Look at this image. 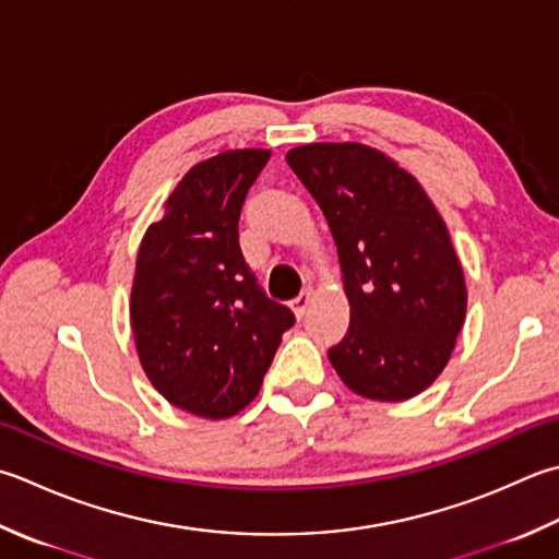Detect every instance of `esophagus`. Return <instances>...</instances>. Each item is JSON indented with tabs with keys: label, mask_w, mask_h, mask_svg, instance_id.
<instances>
[{
	"label": "esophagus",
	"mask_w": 559,
	"mask_h": 559,
	"mask_svg": "<svg viewBox=\"0 0 559 559\" xmlns=\"http://www.w3.org/2000/svg\"><path fill=\"white\" fill-rule=\"evenodd\" d=\"M310 302H312V298H310V293L305 290V293H300L298 298L293 300V312L298 314V317H305V312H308V308H310Z\"/></svg>",
	"instance_id": "obj_1"
}]
</instances>
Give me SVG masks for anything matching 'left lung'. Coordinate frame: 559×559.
I'll return each instance as SVG.
<instances>
[{
  "label": "left lung",
  "instance_id": "obj_1",
  "mask_svg": "<svg viewBox=\"0 0 559 559\" xmlns=\"http://www.w3.org/2000/svg\"><path fill=\"white\" fill-rule=\"evenodd\" d=\"M332 229L352 324L332 346L356 395L400 402L439 378L467 308L461 261L409 171L358 142H314L286 155Z\"/></svg>",
  "mask_w": 559,
  "mask_h": 559
}]
</instances>
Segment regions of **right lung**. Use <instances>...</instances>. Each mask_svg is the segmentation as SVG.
Returning <instances> with one entry per match:
<instances>
[{
    "label": "right lung",
    "instance_id": "add662e5",
    "mask_svg": "<svg viewBox=\"0 0 559 559\" xmlns=\"http://www.w3.org/2000/svg\"><path fill=\"white\" fill-rule=\"evenodd\" d=\"M269 157L229 150L195 164L138 251L130 322L140 364L162 397L195 417L245 409L295 324L239 249V213Z\"/></svg>",
    "mask_w": 559,
    "mask_h": 559
}]
</instances>
